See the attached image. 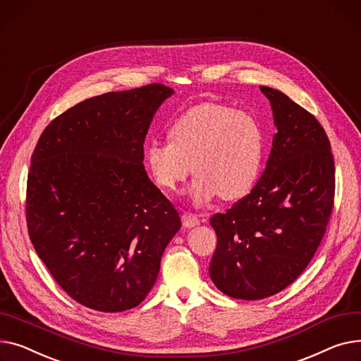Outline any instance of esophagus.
Returning <instances> with one entry per match:
<instances>
[{"instance_id":"esophagus-1","label":"esophagus","mask_w":361,"mask_h":361,"mask_svg":"<svg viewBox=\"0 0 361 361\" xmlns=\"http://www.w3.org/2000/svg\"><path fill=\"white\" fill-rule=\"evenodd\" d=\"M200 219L197 214H192V213H183L182 216V224L185 227H195L200 224Z\"/></svg>"}]
</instances>
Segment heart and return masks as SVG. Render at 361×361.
<instances>
[{
  "instance_id": "1",
  "label": "heart",
  "mask_w": 361,
  "mask_h": 361,
  "mask_svg": "<svg viewBox=\"0 0 361 361\" xmlns=\"http://www.w3.org/2000/svg\"><path fill=\"white\" fill-rule=\"evenodd\" d=\"M167 141L147 145L145 163L156 183L175 190L195 172L188 189L204 205L217 197L239 200L255 186L265 156L259 121L246 111L216 103L194 106L175 119Z\"/></svg>"
}]
</instances>
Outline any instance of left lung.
Here are the masks:
<instances>
[{
    "instance_id": "obj_1",
    "label": "left lung",
    "mask_w": 361,
    "mask_h": 361,
    "mask_svg": "<svg viewBox=\"0 0 361 361\" xmlns=\"http://www.w3.org/2000/svg\"><path fill=\"white\" fill-rule=\"evenodd\" d=\"M259 89L277 126L267 167L246 197L209 219L217 235L209 277L242 300L277 294L306 269L335 195L334 156L322 125L284 93Z\"/></svg>"
}]
</instances>
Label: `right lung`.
I'll return each mask as SVG.
<instances>
[{"label":"right lung","mask_w":361,"mask_h":361,"mask_svg":"<svg viewBox=\"0 0 361 361\" xmlns=\"http://www.w3.org/2000/svg\"><path fill=\"white\" fill-rule=\"evenodd\" d=\"M163 84L90 97L42 133L27 176L32 245L59 287L99 312L138 306L180 228L173 204L147 176L144 140Z\"/></svg>","instance_id":"1"}]
</instances>
